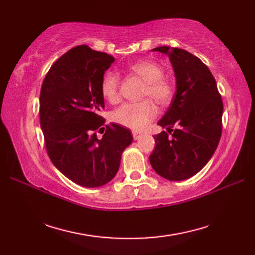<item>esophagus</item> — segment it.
<instances>
[{
  "mask_svg": "<svg viewBox=\"0 0 255 255\" xmlns=\"http://www.w3.org/2000/svg\"><path fill=\"white\" fill-rule=\"evenodd\" d=\"M132 136H133V139H134V140H138V139L141 138L142 134L140 133V132H138V131H133V132H132Z\"/></svg>",
  "mask_w": 255,
  "mask_h": 255,
  "instance_id": "obj_1",
  "label": "esophagus"
}]
</instances>
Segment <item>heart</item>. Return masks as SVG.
Here are the masks:
<instances>
[{
	"label": "heart",
	"instance_id": "b5f03b06",
	"mask_svg": "<svg viewBox=\"0 0 255 255\" xmlns=\"http://www.w3.org/2000/svg\"><path fill=\"white\" fill-rule=\"evenodd\" d=\"M130 71L141 78L147 85L144 96H150L159 105H166L173 96V86L163 77V69L151 60H139L130 64ZM101 92L110 103L119 100V75L114 71L104 74L101 82ZM156 115L153 103L145 100L139 103H126L113 113V121L132 130H141Z\"/></svg>",
	"mask_w": 255,
	"mask_h": 255
}]
</instances>
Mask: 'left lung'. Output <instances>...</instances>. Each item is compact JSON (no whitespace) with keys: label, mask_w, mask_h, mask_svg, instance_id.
<instances>
[{"label":"left lung","mask_w":255,"mask_h":255,"mask_svg":"<svg viewBox=\"0 0 255 255\" xmlns=\"http://www.w3.org/2000/svg\"><path fill=\"white\" fill-rule=\"evenodd\" d=\"M169 56L176 79V91L169 110L159 121L162 128L173 131L172 138L162 131L153 136L155 148L151 166L162 177L183 181L207 164L218 147L223 130L224 105L217 83L199 58L180 48L156 47Z\"/></svg>","instance_id":"left-lung-1"}]
</instances>
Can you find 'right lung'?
I'll use <instances>...</instances> for the list:
<instances>
[{
	"label": "right lung",
	"instance_id": "add662e5",
	"mask_svg": "<svg viewBox=\"0 0 255 255\" xmlns=\"http://www.w3.org/2000/svg\"><path fill=\"white\" fill-rule=\"evenodd\" d=\"M115 58L78 46L52 64L41 85L40 127L48 155L69 180L84 187H100L112 181L123 151L132 142L129 129L106 125L101 82ZM104 128V127H103Z\"/></svg>",
	"mask_w": 255,
	"mask_h": 255
}]
</instances>
